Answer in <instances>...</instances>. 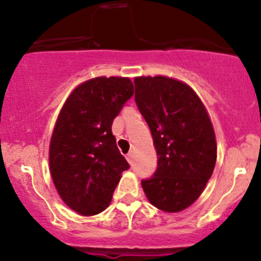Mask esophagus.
<instances>
[{
    "mask_svg": "<svg viewBox=\"0 0 261 261\" xmlns=\"http://www.w3.org/2000/svg\"><path fill=\"white\" fill-rule=\"evenodd\" d=\"M126 159H127V162L131 164V163H133V152H128V154L126 155Z\"/></svg>",
    "mask_w": 261,
    "mask_h": 261,
    "instance_id": "1",
    "label": "esophagus"
}]
</instances>
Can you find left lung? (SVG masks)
Segmentation results:
<instances>
[{
	"label": "left lung",
	"instance_id": "obj_1",
	"mask_svg": "<svg viewBox=\"0 0 261 261\" xmlns=\"http://www.w3.org/2000/svg\"><path fill=\"white\" fill-rule=\"evenodd\" d=\"M135 102L151 131L156 170L141 180L152 206L179 212L191 206L211 178L217 156L215 131L193 89L168 77H139Z\"/></svg>",
	"mask_w": 261,
	"mask_h": 261
}]
</instances>
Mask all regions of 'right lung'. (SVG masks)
<instances>
[{"mask_svg":"<svg viewBox=\"0 0 261 261\" xmlns=\"http://www.w3.org/2000/svg\"><path fill=\"white\" fill-rule=\"evenodd\" d=\"M128 78L98 77L78 86L63 106L50 141V173L68 207L84 216L111 203L121 173L130 168L112 122L133 97Z\"/></svg>","mask_w":261,"mask_h":261,"instance_id":"right-lung-1","label":"right lung"}]
</instances>
